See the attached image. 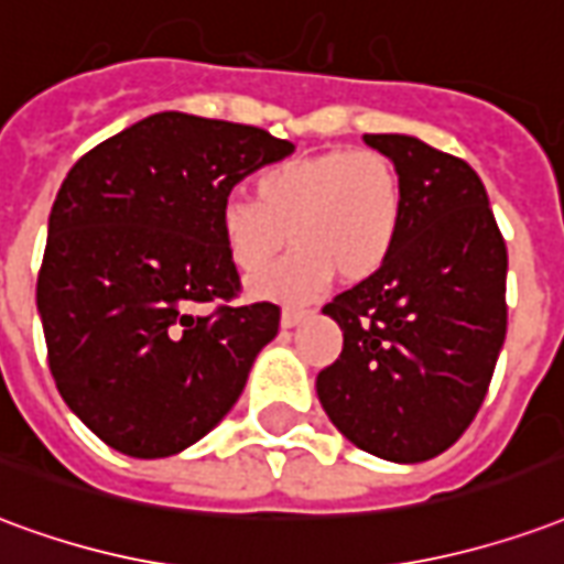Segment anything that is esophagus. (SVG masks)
<instances>
[{
    "mask_svg": "<svg viewBox=\"0 0 564 564\" xmlns=\"http://www.w3.org/2000/svg\"><path fill=\"white\" fill-rule=\"evenodd\" d=\"M307 316H311V311H304V307H286L281 316V325L283 328H293V325L304 323Z\"/></svg>",
    "mask_w": 564,
    "mask_h": 564,
    "instance_id": "34e87169",
    "label": "esophagus"
}]
</instances>
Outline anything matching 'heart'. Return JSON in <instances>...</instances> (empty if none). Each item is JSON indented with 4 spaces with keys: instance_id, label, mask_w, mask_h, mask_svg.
Returning <instances> with one entry per match:
<instances>
[{
    "instance_id": "obj_1",
    "label": "heart",
    "mask_w": 564,
    "mask_h": 564,
    "mask_svg": "<svg viewBox=\"0 0 564 564\" xmlns=\"http://www.w3.org/2000/svg\"><path fill=\"white\" fill-rule=\"evenodd\" d=\"M406 194L394 161L377 149L283 158L253 178V197L220 203L218 229L229 262L253 278L281 253L286 232L295 250L260 281L253 295L307 302L332 283L367 281L398 250Z\"/></svg>"
}]
</instances>
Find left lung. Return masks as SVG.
Here are the masks:
<instances>
[{
    "label": "left lung",
    "instance_id": "8db88e82",
    "mask_svg": "<svg viewBox=\"0 0 564 564\" xmlns=\"http://www.w3.org/2000/svg\"><path fill=\"white\" fill-rule=\"evenodd\" d=\"M403 178L406 218L382 269L325 304L344 328L316 394L346 440L394 463L431 460L481 410L505 344L508 248L463 158L365 133Z\"/></svg>",
    "mask_w": 564,
    "mask_h": 564
}]
</instances>
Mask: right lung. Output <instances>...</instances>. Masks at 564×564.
<instances>
[{"label":"right lung","mask_w":564,"mask_h":564,"mask_svg":"<svg viewBox=\"0 0 564 564\" xmlns=\"http://www.w3.org/2000/svg\"><path fill=\"white\" fill-rule=\"evenodd\" d=\"M290 152L253 124L154 112L70 166L37 314L59 394L116 452L170 457L203 440L278 335V304H239L218 212L236 182Z\"/></svg>","instance_id":"add662e5"}]
</instances>
